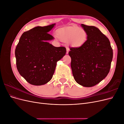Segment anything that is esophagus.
<instances>
[{
    "label": "esophagus",
    "mask_w": 124,
    "mask_h": 124,
    "mask_svg": "<svg viewBox=\"0 0 124 124\" xmlns=\"http://www.w3.org/2000/svg\"><path fill=\"white\" fill-rule=\"evenodd\" d=\"M69 51V48H67V52H66V53H67V54H68Z\"/></svg>",
    "instance_id": "1"
}]
</instances>
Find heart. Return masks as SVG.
Listing matches in <instances>:
<instances>
[{
	"label": "heart",
	"mask_w": 124,
	"mask_h": 124,
	"mask_svg": "<svg viewBox=\"0 0 124 124\" xmlns=\"http://www.w3.org/2000/svg\"><path fill=\"white\" fill-rule=\"evenodd\" d=\"M59 37L63 42H69L72 47H78L85 43L87 33L83 28L72 27L62 31L59 33Z\"/></svg>",
	"instance_id": "obj_1"
}]
</instances>
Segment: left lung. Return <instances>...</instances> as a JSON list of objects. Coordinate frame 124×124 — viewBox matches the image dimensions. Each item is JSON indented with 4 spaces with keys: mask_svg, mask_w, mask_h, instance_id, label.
Returning a JSON list of instances; mask_svg holds the SVG:
<instances>
[{
    "mask_svg": "<svg viewBox=\"0 0 124 124\" xmlns=\"http://www.w3.org/2000/svg\"><path fill=\"white\" fill-rule=\"evenodd\" d=\"M87 40L78 47H70L71 68L74 78L84 87H92L106 78L110 71L113 50L107 37L95 26L81 24Z\"/></svg>",
    "mask_w": 124,
    "mask_h": 124,
    "instance_id": "1",
    "label": "left lung"
}]
</instances>
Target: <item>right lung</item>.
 Returning a JSON list of instances; mask_svg holds the SVG:
<instances>
[{"label":"right lung","mask_w":124,"mask_h":124,"mask_svg":"<svg viewBox=\"0 0 124 124\" xmlns=\"http://www.w3.org/2000/svg\"><path fill=\"white\" fill-rule=\"evenodd\" d=\"M55 25L37 26L24 32L16 47L17 70L31 85L48 83L53 77L57 62L66 54L65 47H55L48 42L54 39L48 32Z\"/></svg>","instance_id":"obj_1"}]
</instances>
